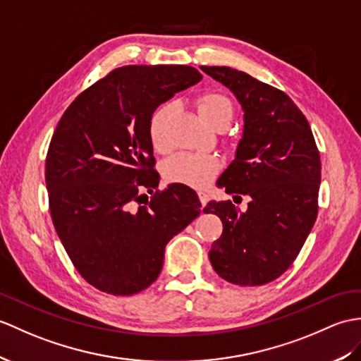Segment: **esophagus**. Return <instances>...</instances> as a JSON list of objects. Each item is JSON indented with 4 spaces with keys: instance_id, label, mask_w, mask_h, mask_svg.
Masks as SVG:
<instances>
[{
    "instance_id": "1",
    "label": "esophagus",
    "mask_w": 361,
    "mask_h": 361,
    "mask_svg": "<svg viewBox=\"0 0 361 361\" xmlns=\"http://www.w3.org/2000/svg\"><path fill=\"white\" fill-rule=\"evenodd\" d=\"M197 194H198V198H200V203H201V206H206V203L209 201V195L206 194L204 190H198Z\"/></svg>"
}]
</instances>
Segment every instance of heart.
Segmentation results:
<instances>
[{
  "label": "heart",
  "mask_w": 361,
  "mask_h": 361,
  "mask_svg": "<svg viewBox=\"0 0 361 361\" xmlns=\"http://www.w3.org/2000/svg\"><path fill=\"white\" fill-rule=\"evenodd\" d=\"M203 120L216 128L220 123L231 120L232 104L228 98L216 92H204L195 99ZM172 115V104H161L152 112L147 124L150 145L157 152H166L171 147L167 129ZM220 171L219 158L209 154H178L164 164L167 181L184 184L189 188H206Z\"/></svg>",
  "instance_id": "heart-1"
}]
</instances>
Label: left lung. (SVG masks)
Masks as SVG:
<instances>
[{
	"label": "left lung",
	"instance_id": "left-lung-1",
	"mask_svg": "<svg viewBox=\"0 0 361 361\" xmlns=\"http://www.w3.org/2000/svg\"><path fill=\"white\" fill-rule=\"evenodd\" d=\"M201 71L223 82L245 111L235 160L216 181L228 194L249 195L247 211L209 201L223 221L209 250L212 267L238 286H262L295 262L318 214L320 152L311 126L283 90L226 66Z\"/></svg>",
	"mask_w": 361,
	"mask_h": 361
}]
</instances>
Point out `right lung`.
I'll return each instance as SVG.
<instances>
[{
	"mask_svg": "<svg viewBox=\"0 0 361 361\" xmlns=\"http://www.w3.org/2000/svg\"><path fill=\"white\" fill-rule=\"evenodd\" d=\"M201 78L190 66H123L82 90L56 124L46 155L50 216L75 269L98 290L149 288L167 243L201 212L188 186L154 192L147 132L155 109ZM142 188L150 202L140 201Z\"/></svg>",
	"mask_w": 361,
	"mask_h": 361,
	"instance_id": "right-lung-1",
	"label": "right lung"
}]
</instances>
